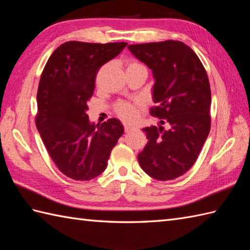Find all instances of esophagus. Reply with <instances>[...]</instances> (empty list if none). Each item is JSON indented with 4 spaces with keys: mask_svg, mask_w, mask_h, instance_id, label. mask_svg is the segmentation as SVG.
<instances>
[{
    "mask_svg": "<svg viewBox=\"0 0 250 250\" xmlns=\"http://www.w3.org/2000/svg\"><path fill=\"white\" fill-rule=\"evenodd\" d=\"M135 128L134 125H130V124H125V132H129V131H131V130H133Z\"/></svg>",
    "mask_w": 250,
    "mask_h": 250,
    "instance_id": "34e87169",
    "label": "esophagus"
}]
</instances>
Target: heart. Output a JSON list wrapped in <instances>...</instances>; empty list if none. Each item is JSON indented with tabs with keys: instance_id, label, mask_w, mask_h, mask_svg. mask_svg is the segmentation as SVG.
Masks as SVG:
<instances>
[{
	"instance_id": "heart-1",
	"label": "heart",
	"mask_w": 250,
	"mask_h": 250,
	"mask_svg": "<svg viewBox=\"0 0 250 250\" xmlns=\"http://www.w3.org/2000/svg\"><path fill=\"white\" fill-rule=\"evenodd\" d=\"M133 65H141V64L137 62H131L129 64V66H133ZM116 110H117V114L119 115V117H121V118L125 120H133L137 116L136 107L129 103H119L117 105Z\"/></svg>"
}]
</instances>
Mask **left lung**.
I'll return each mask as SVG.
<instances>
[{
    "instance_id": "8db88e82",
    "label": "left lung",
    "mask_w": 250,
    "mask_h": 250,
    "mask_svg": "<svg viewBox=\"0 0 250 250\" xmlns=\"http://www.w3.org/2000/svg\"><path fill=\"white\" fill-rule=\"evenodd\" d=\"M136 59L150 68L158 106L150 114L167 128L146 126L147 144L137 159L150 177L171 180L193 166L210 130V86L205 68L189 46L179 41L129 45Z\"/></svg>"
}]
</instances>
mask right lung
Returning a JSON list of instances; mask_svg holds the SVG:
<instances>
[{
	"mask_svg": "<svg viewBox=\"0 0 250 250\" xmlns=\"http://www.w3.org/2000/svg\"><path fill=\"white\" fill-rule=\"evenodd\" d=\"M126 45L66 42L52 52L42 73L36 128L57 167L72 179L90 180L102 174L124 134L120 120L95 125L87 110L99 68Z\"/></svg>",
	"mask_w": 250,
	"mask_h": 250,
	"instance_id": "1",
	"label": "right lung"
}]
</instances>
